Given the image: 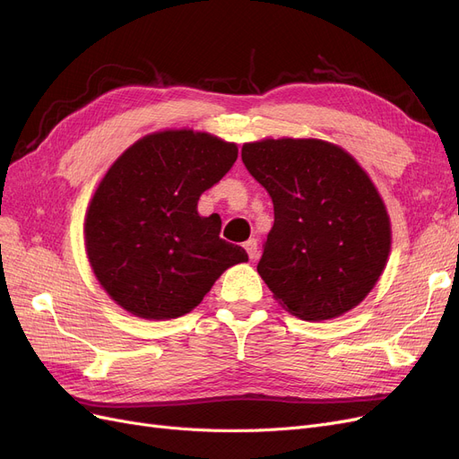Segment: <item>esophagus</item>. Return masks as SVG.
Masks as SVG:
<instances>
[{
	"instance_id": "34e87169",
	"label": "esophagus",
	"mask_w": 459,
	"mask_h": 459,
	"mask_svg": "<svg viewBox=\"0 0 459 459\" xmlns=\"http://www.w3.org/2000/svg\"><path fill=\"white\" fill-rule=\"evenodd\" d=\"M244 247H246V251H247V255H249L251 261H253V258H256V256H258V244H256L255 238H251V240H247Z\"/></svg>"
}]
</instances>
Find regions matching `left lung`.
Instances as JSON below:
<instances>
[{
    "instance_id": "1",
    "label": "left lung",
    "mask_w": 459,
    "mask_h": 459,
    "mask_svg": "<svg viewBox=\"0 0 459 459\" xmlns=\"http://www.w3.org/2000/svg\"><path fill=\"white\" fill-rule=\"evenodd\" d=\"M242 161L273 203L256 272L279 304L304 321L360 304L390 253L385 204L360 165L315 138L244 144Z\"/></svg>"
}]
</instances>
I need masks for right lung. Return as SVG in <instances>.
<instances>
[{
  "label": "right lung",
  "instance_id": "obj_1",
  "mask_svg": "<svg viewBox=\"0 0 459 459\" xmlns=\"http://www.w3.org/2000/svg\"><path fill=\"white\" fill-rule=\"evenodd\" d=\"M238 157L208 133L163 131L134 143L99 184L84 223L95 277L129 313L165 321L203 302L247 253L219 238L221 219L201 217V195Z\"/></svg>",
  "mask_w": 459,
  "mask_h": 459
}]
</instances>
